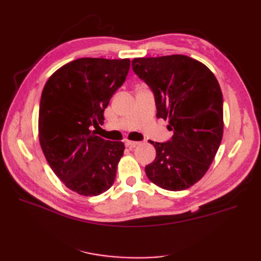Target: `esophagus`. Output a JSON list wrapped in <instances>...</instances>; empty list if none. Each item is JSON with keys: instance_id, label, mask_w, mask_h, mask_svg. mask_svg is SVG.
Segmentation results:
<instances>
[{"instance_id": "1", "label": "esophagus", "mask_w": 261, "mask_h": 261, "mask_svg": "<svg viewBox=\"0 0 261 261\" xmlns=\"http://www.w3.org/2000/svg\"><path fill=\"white\" fill-rule=\"evenodd\" d=\"M137 145H139V141H132V140H126L125 141L126 147H135Z\"/></svg>"}]
</instances>
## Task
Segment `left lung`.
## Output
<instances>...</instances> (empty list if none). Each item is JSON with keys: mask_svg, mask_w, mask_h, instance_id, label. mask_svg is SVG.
Returning a JSON list of instances; mask_svg holds the SVG:
<instances>
[{"mask_svg": "<svg viewBox=\"0 0 261 261\" xmlns=\"http://www.w3.org/2000/svg\"><path fill=\"white\" fill-rule=\"evenodd\" d=\"M132 66L154 93L156 117L169 120L168 143H153L155 159L147 177L167 191L196 184L210 168L223 136V98L201 62L186 55L135 58Z\"/></svg>", "mask_w": 261, "mask_h": 261, "instance_id": "left-lung-1", "label": "left lung"}]
</instances>
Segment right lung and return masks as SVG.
Returning a JSON list of instances; mask_svg holds the SVG:
<instances>
[{"mask_svg":"<svg viewBox=\"0 0 261 261\" xmlns=\"http://www.w3.org/2000/svg\"><path fill=\"white\" fill-rule=\"evenodd\" d=\"M129 66V59H78L55 70L43 87L39 143L55 175L77 194L98 196L114 183L125 146L91 127L103 124L105 109Z\"/></svg>","mask_w":261,"mask_h":261,"instance_id":"right-lung-1","label":"right lung"}]
</instances>
